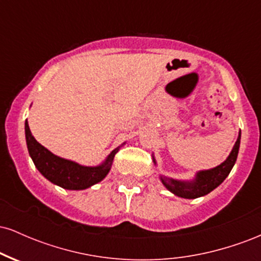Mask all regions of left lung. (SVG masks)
<instances>
[{"label": "left lung", "instance_id": "8db88e82", "mask_svg": "<svg viewBox=\"0 0 261 261\" xmlns=\"http://www.w3.org/2000/svg\"><path fill=\"white\" fill-rule=\"evenodd\" d=\"M239 145H241V131H239L238 137H237L234 146H233L228 157L217 167L211 169L199 170L195 173L194 178L188 179V180L174 179L163 174H160V180L170 193L178 197H182V199H196V197L207 195L218 185L222 184L224 179L228 176L233 166H234L237 157H238ZM152 160H153L154 166H157L154 155H152Z\"/></svg>", "mask_w": 261, "mask_h": 261}]
</instances>
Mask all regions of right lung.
Returning <instances> with one entry per match:
<instances>
[{
  "instance_id": "add662e5",
  "label": "right lung",
  "mask_w": 261,
  "mask_h": 261,
  "mask_svg": "<svg viewBox=\"0 0 261 261\" xmlns=\"http://www.w3.org/2000/svg\"><path fill=\"white\" fill-rule=\"evenodd\" d=\"M25 141L29 155L37 169L44 178L53 184L67 190H85L103 180L112 169L114 157L121 146L113 149L107 158L98 166H83L77 162L66 160L54 154L49 149L38 142L32 135L28 121L25 120Z\"/></svg>"
}]
</instances>
